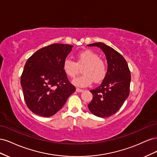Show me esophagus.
I'll use <instances>...</instances> for the list:
<instances>
[{"mask_svg":"<svg viewBox=\"0 0 157 157\" xmlns=\"http://www.w3.org/2000/svg\"><path fill=\"white\" fill-rule=\"evenodd\" d=\"M76 91H77V92H83L84 91V90H82V89H80V88H77L76 89Z\"/></svg>","mask_w":157,"mask_h":157,"instance_id":"obj_1","label":"esophagus"}]
</instances>
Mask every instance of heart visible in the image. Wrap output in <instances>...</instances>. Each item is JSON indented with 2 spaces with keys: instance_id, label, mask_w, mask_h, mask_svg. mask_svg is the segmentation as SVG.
I'll use <instances>...</instances> for the list:
<instances>
[{
  "instance_id": "1",
  "label": "heart",
  "mask_w": 157,
  "mask_h": 157,
  "mask_svg": "<svg viewBox=\"0 0 157 157\" xmlns=\"http://www.w3.org/2000/svg\"><path fill=\"white\" fill-rule=\"evenodd\" d=\"M77 63L69 58L65 59L63 63L65 73L70 78H74L79 71L78 67L84 65L83 73L73 80L76 86L86 87L94 82H101L107 72V64L105 60L99 58V55L90 50L80 52L77 54Z\"/></svg>"
}]
</instances>
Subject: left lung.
Here are the masks:
<instances>
[{"label": "left lung", "instance_id": "1", "mask_svg": "<svg viewBox=\"0 0 157 157\" xmlns=\"http://www.w3.org/2000/svg\"><path fill=\"white\" fill-rule=\"evenodd\" d=\"M98 46L106 56L107 72L100 86L90 90L93 95L88 109L97 117L105 118L116 113L130 93V71L128 63L121 54L102 42L87 45Z\"/></svg>", "mask_w": 157, "mask_h": 157}]
</instances>
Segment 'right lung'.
<instances>
[{
    "instance_id": "add662e5",
    "label": "right lung",
    "mask_w": 157,
    "mask_h": 157,
    "mask_svg": "<svg viewBox=\"0 0 157 157\" xmlns=\"http://www.w3.org/2000/svg\"><path fill=\"white\" fill-rule=\"evenodd\" d=\"M72 48L52 44L37 50L26 61L21 84L27 106L33 113L44 117L55 115L75 91L63 69Z\"/></svg>"
}]
</instances>
